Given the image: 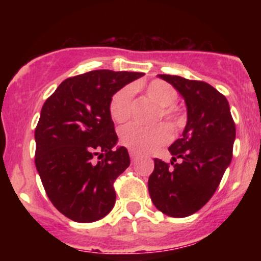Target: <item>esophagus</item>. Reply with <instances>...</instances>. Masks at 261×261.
<instances>
[{
  "mask_svg": "<svg viewBox=\"0 0 261 261\" xmlns=\"http://www.w3.org/2000/svg\"><path fill=\"white\" fill-rule=\"evenodd\" d=\"M128 154H130L131 160H135V158L137 157V153L135 151H133V149H130V151H128Z\"/></svg>",
  "mask_w": 261,
  "mask_h": 261,
  "instance_id": "obj_1",
  "label": "esophagus"
}]
</instances>
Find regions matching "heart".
I'll use <instances>...</instances> for the list:
<instances>
[{
  "label": "heart",
  "mask_w": 261,
  "mask_h": 261,
  "mask_svg": "<svg viewBox=\"0 0 261 261\" xmlns=\"http://www.w3.org/2000/svg\"><path fill=\"white\" fill-rule=\"evenodd\" d=\"M136 88H143L149 99H152L161 107V113L158 118L166 119L172 126H178L180 122L178 110L172 106L178 99V93L172 86L164 81H152L146 87L141 85ZM134 88L131 86H125L112 97L109 104V113L114 121L122 122L127 120L133 110ZM172 139V131L167 125L148 128L139 124H128L121 127L120 141L127 148L135 152H148L166 145Z\"/></svg>",
  "instance_id": "1"
}]
</instances>
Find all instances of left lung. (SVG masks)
Returning a JSON list of instances; mask_svg holds the SVG:
<instances>
[{
	"mask_svg": "<svg viewBox=\"0 0 261 261\" xmlns=\"http://www.w3.org/2000/svg\"><path fill=\"white\" fill-rule=\"evenodd\" d=\"M180 93L188 120L180 139L168 148L166 163L154 158L148 191L154 206L170 217L195 214L211 199L232 161L236 125L228 100L202 81L158 74Z\"/></svg>",
	"mask_w": 261,
	"mask_h": 261,
	"instance_id": "1",
	"label": "left lung"
}]
</instances>
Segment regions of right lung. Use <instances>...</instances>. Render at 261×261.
Segmentation results:
<instances>
[{"label": "right lung", "instance_id": "right-lung-1", "mask_svg": "<svg viewBox=\"0 0 261 261\" xmlns=\"http://www.w3.org/2000/svg\"><path fill=\"white\" fill-rule=\"evenodd\" d=\"M142 72L91 71L65 80L41 108L35 167L53 205L80 223L106 217L115 205L114 180L130 166L109 113L112 97ZM105 158L95 162L100 154ZM99 158V157H98Z\"/></svg>", "mask_w": 261, "mask_h": 261}]
</instances>
